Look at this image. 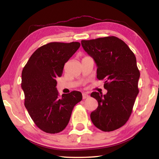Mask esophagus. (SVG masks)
Here are the masks:
<instances>
[{
  "instance_id": "esophagus-1",
  "label": "esophagus",
  "mask_w": 159,
  "mask_h": 159,
  "mask_svg": "<svg viewBox=\"0 0 159 159\" xmlns=\"http://www.w3.org/2000/svg\"><path fill=\"white\" fill-rule=\"evenodd\" d=\"M89 96L87 93H83V99H86V98H89Z\"/></svg>"
}]
</instances>
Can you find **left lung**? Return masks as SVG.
Returning <instances> with one entry per match:
<instances>
[{
	"label": "left lung",
	"mask_w": 159,
	"mask_h": 159,
	"mask_svg": "<svg viewBox=\"0 0 159 159\" xmlns=\"http://www.w3.org/2000/svg\"><path fill=\"white\" fill-rule=\"evenodd\" d=\"M81 45L95 61L98 79L104 80L107 90L105 95L91 93L98 102L91 120L102 131L117 130L129 119L139 93L140 72L136 57L126 43L115 36L82 40Z\"/></svg>",
	"instance_id": "left-lung-1"
}]
</instances>
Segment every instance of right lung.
<instances>
[{"label": "right lung", "mask_w": 159, "mask_h": 159, "mask_svg": "<svg viewBox=\"0 0 159 159\" xmlns=\"http://www.w3.org/2000/svg\"><path fill=\"white\" fill-rule=\"evenodd\" d=\"M80 46L74 42L48 43L37 49L23 68L25 106L36 126L47 133L65 129L74 107L82 100L77 91L60 97L56 87V78L62 75L64 65Z\"/></svg>", "instance_id": "obj_1"}]
</instances>
